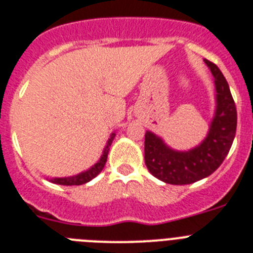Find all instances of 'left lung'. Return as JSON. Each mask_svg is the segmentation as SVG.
<instances>
[{
  "instance_id": "obj_1",
  "label": "left lung",
  "mask_w": 253,
  "mask_h": 253,
  "mask_svg": "<svg viewBox=\"0 0 253 253\" xmlns=\"http://www.w3.org/2000/svg\"><path fill=\"white\" fill-rule=\"evenodd\" d=\"M214 77L217 110L208 136L187 152L170 149L151 131L145 132L144 160L149 173L169 184H190L218 169L233 144L237 131V108L229 84L214 63L205 59Z\"/></svg>"
}]
</instances>
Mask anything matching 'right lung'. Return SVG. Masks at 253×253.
Wrapping results in <instances>:
<instances>
[{"instance_id": "right-lung-1", "label": "right lung", "mask_w": 253, "mask_h": 253, "mask_svg": "<svg viewBox=\"0 0 253 253\" xmlns=\"http://www.w3.org/2000/svg\"><path fill=\"white\" fill-rule=\"evenodd\" d=\"M113 137H114V133H113L112 137L109 139L108 145H106L105 151H104V153H102L100 161H98L97 164H94L91 169L87 170V171H84V173L78 174V175L69 176V178H54V179H52L53 183L63 184V186H79V184L87 183V182L93 179L94 176H97L98 174L101 173V170L104 169V166H105L106 164V159H108V153H109V147H110V144H112Z\"/></svg>"}]
</instances>
